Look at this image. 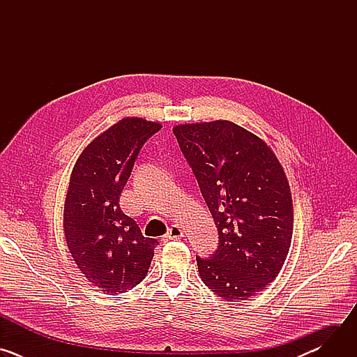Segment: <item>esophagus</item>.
<instances>
[{"mask_svg": "<svg viewBox=\"0 0 357 357\" xmlns=\"http://www.w3.org/2000/svg\"><path fill=\"white\" fill-rule=\"evenodd\" d=\"M182 237H183V230H182V227L174 225V226L168 230V233L165 234L164 241H168V240H178V238H182Z\"/></svg>", "mask_w": 357, "mask_h": 357, "instance_id": "1", "label": "esophagus"}]
</instances>
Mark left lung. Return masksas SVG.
I'll use <instances>...</instances> for the list:
<instances>
[{
	"instance_id": "left-lung-1",
	"label": "left lung",
	"mask_w": 357,
	"mask_h": 357,
	"mask_svg": "<svg viewBox=\"0 0 357 357\" xmlns=\"http://www.w3.org/2000/svg\"><path fill=\"white\" fill-rule=\"evenodd\" d=\"M219 233L209 259L196 257L205 285L226 301L256 295L275 280L292 238L285 172L257 135L227 121L174 127Z\"/></svg>"
}]
</instances>
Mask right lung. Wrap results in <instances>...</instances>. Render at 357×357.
Masks as SVG:
<instances>
[{
    "mask_svg": "<svg viewBox=\"0 0 357 357\" xmlns=\"http://www.w3.org/2000/svg\"><path fill=\"white\" fill-rule=\"evenodd\" d=\"M161 128L144 119H123L96 137L73 167L63 211L65 237L82 274L105 294L138 285L158 245L124 215L120 196L139 149Z\"/></svg>",
    "mask_w": 357,
    "mask_h": 357,
    "instance_id": "right-lung-1",
    "label": "right lung"
}]
</instances>
